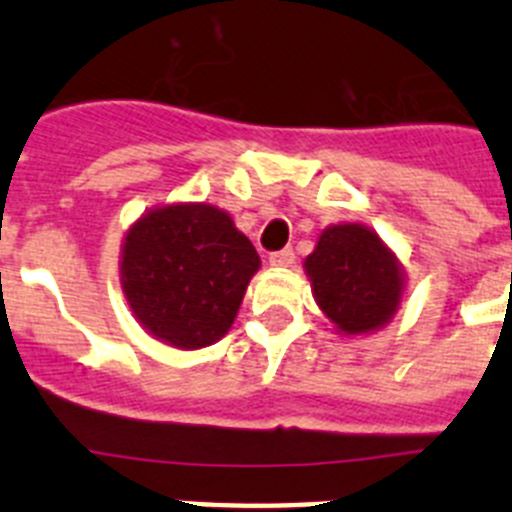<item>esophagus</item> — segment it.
Segmentation results:
<instances>
[{
  "label": "esophagus",
  "instance_id": "esophagus-1",
  "mask_svg": "<svg viewBox=\"0 0 512 512\" xmlns=\"http://www.w3.org/2000/svg\"><path fill=\"white\" fill-rule=\"evenodd\" d=\"M269 264L271 266H292L295 264V251H292V248H282V251L269 253Z\"/></svg>",
  "mask_w": 512,
  "mask_h": 512
}]
</instances>
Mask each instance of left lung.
Segmentation results:
<instances>
[{
    "label": "left lung",
    "mask_w": 512,
    "mask_h": 512,
    "mask_svg": "<svg viewBox=\"0 0 512 512\" xmlns=\"http://www.w3.org/2000/svg\"><path fill=\"white\" fill-rule=\"evenodd\" d=\"M302 266L312 297L338 336H369L400 310L405 269L395 251L366 225H328Z\"/></svg>",
    "instance_id": "obj_1"
}]
</instances>
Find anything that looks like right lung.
I'll list each match as a JSON object with an SVG mask.
<instances>
[{"instance_id":"add662e5","label":"right lung","mask_w":512,"mask_h":512,"mask_svg":"<svg viewBox=\"0 0 512 512\" xmlns=\"http://www.w3.org/2000/svg\"><path fill=\"white\" fill-rule=\"evenodd\" d=\"M259 266V253L228 212L174 202L143 212L128 228L120 287L148 336L197 351L228 333Z\"/></svg>"}]
</instances>
